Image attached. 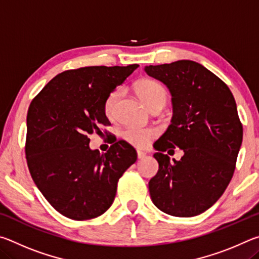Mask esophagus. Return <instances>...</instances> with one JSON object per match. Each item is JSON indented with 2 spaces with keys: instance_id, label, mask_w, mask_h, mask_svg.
<instances>
[{
  "instance_id": "obj_1",
  "label": "esophagus",
  "mask_w": 259,
  "mask_h": 259,
  "mask_svg": "<svg viewBox=\"0 0 259 259\" xmlns=\"http://www.w3.org/2000/svg\"><path fill=\"white\" fill-rule=\"evenodd\" d=\"M137 157H138L139 160L145 159V157H146V153L143 152V151H137Z\"/></svg>"
}]
</instances>
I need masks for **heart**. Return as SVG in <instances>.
I'll return each instance as SVG.
<instances>
[{
	"instance_id": "1",
	"label": "heart",
	"mask_w": 259,
	"mask_h": 259,
	"mask_svg": "<svg viewBox=\"0 0 259 259\" xmlns=\"http://www.w3.org/2000/svg\"><path fill=\"white\" fill-rule=\"evenodd\" d=\"M136 93L139 96V98L146 104L147 107H151L155 104H164L166 97V91L160 83L153 80H140L136 84ZM122 95V91L117 89L108 95V97L105 100V113L108 117H113L115 115L116 106L119 103V99ZM155 130L153 129H137L130 128L126 129L122 136L131 145L136 147H145L148 143L155 137Z\"/></svg>"
}]
</instances>
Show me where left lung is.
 <instances>
[{
  "label": "left lung",
  "mask_w": 259,
  "mask_h": 259,
  "mask_svg": "<svg viewBox=\"0 0 259 259\" xmlns=\"http://www.w3.org/2000/svg\"><path fill=\"white\" fill-rule=\"evenodd\" d=\"M144 71L172 96L171 124L154 143L159 171L148 183L153 203L176 217L204 212L221 198L235 169L242 124L224 82L193 60L150 65ZM178 147L179 161L163 154Z\"/></svg>",
  "instance_id": "left-lung-1"
}]
</instances>
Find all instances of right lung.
Here are the masks:
<instances>
[{"label":"right lung","mask_w":259,"mask_h":259,"mask_svg":"<svg viewBox=\"0 0 259 259\" xmlns=\"http://www.w3.org/2000/svg\"><path fill=\"white\" fill-rule=\"evenodd\" d=\"M139 65L89 66L58 74L29 105L26 160L30 176L57 211L75 221L111 207L119 178L137 153L119 140L106 153L91 150L88 136L109 125L105 100Z\"/></svg>","instance_id":"1"}]
</instances>
